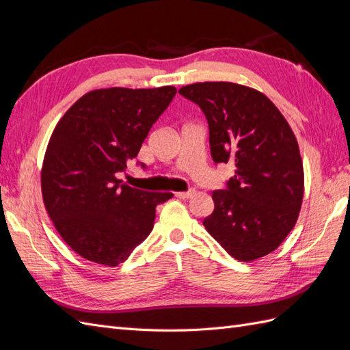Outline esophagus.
<instances>
[{
	"instance_id": "esophagus-1",
	"label": "esophagus",
	"mask_w": 350,
	"mask_h": 350,
	"mask_svg": "<svg viewBox=\"0 0 350 350\" xmlns=\"http://www.w3.org/2000/svg\"><path fill=\"white\" fill-rule=\"evenodd\" d=\"M175 196L178 198L188 200V198H191L194 196V189H188V191H178V193H175Z\"/></svg>"
}]
</instances>
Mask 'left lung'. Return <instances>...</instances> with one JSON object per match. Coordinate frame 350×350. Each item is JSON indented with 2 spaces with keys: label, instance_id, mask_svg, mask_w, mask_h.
<instances>
[{
  "label": "left lung",
  "instance_id": "1",
  "mask_svg": "<svg viewBox=\"0 0 350 350\" xmlns=\"http://www.w3.org/2000/svg\"><path fill=\"white\" fill-rule=\"evenodd\" d=\"M208 122L213 162L235 163V175L211 194L203 220L229 256L252 261L276 250L293 229L304 197L298 142L274 103L258 90L228 81L179 89Z\"/></svg>",
  "mask_w": 350,
  "mask_h": 350
}]
</instances>
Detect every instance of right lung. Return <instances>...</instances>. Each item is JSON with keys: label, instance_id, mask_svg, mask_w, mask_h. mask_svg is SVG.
Instances as JSON below:
<instances>
[{"label": "right lung", "instance_id": "1", "mask_svg": "<svg viewBox=\"0 0 350 350\" xmlns=\"http://www.w3.org/2000/svg\"><path fill=\"white\" fill-rule=\"evenodd\" d=\"M175 94L172 86L93 90L57 124L42 196L58 234L83 258L118 266L149 237L156 207L174 197L129 187L116 175L139 154Z\"/></svg>", "mask_w": 350, "mask_h": 350}]
</instances>
